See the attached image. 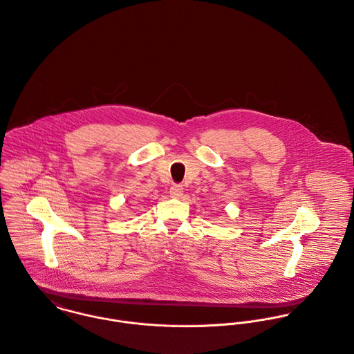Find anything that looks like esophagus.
I'll list each match as a JSON object with an SVG mask.
<instances>
[{
  "instance_id": "1",
  "label": "esophagus",
  "mask_w": 354,
  "mask_h": 354,
  "mask_svg": "<svg viewBox=\"0 0 354 354\" xmlns=\"http://www.w3.org/2000/svg\"><path fill=\"white\" fill-rule=\"evenodd\" d=\"M183 194H184V188H183V185L174 184V185L170 188V196H171V198L178 199V198H181V196H183Z\"/></svg>"
}]
</instances>
